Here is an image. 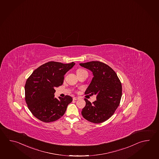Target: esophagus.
<instances>
[{"mask_svg": "<svg viewBox=\"0 0 159 159\" xmlns=\"http://www.w3.org/2000/svg\"><path fill=\"white\" fill-rule=\"evenodd\" d=\"M80 98L79 97H75L73 98V100H79Z\"/></svg>", "mask_w": 159, "mask_h": 159, "instance_id": "esophagus-1", "label": "esophagus"}]
</instances>
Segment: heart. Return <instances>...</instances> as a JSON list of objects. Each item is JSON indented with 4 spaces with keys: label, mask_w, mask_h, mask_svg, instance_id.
Segmentation results:
<instances>
[{
    "label": "heart",
    "mask_w": 159,
    "mask_h": 159,
    "mask_svg": "<svg viewBox=\"0 0 159 159\" xmlns=\"http://www.w3.org/2000/svg\"><path fill=\"white\" fill-rule=\"evenodd\" d=\"M84 71H85L84 70H83V69H78V70H77V71H76V74H79L81 73V72Z\"/></svg>",
    "instance_id": "b5f03b06"
}]
</instances>
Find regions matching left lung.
<instances>
[{
	"mask_svg": "<svg viewBox=\"0 0 159 159\" xmlns=\"http://www.w3.org/2000/svg\"><path fill=\"white\" fill-rule=\"evenodd\" d=\"M80 65L93 72L94 77L85 94H96L92 103L87 98L81 114L85 120L94 123L104 122L111 117L120 104L122 88L117 74L108 65L92 61Z\"/></svg>",
	"mask_w": 159,
	"mask_h": 159,
	"instance_id": "left-lung-1",
	"label": "left lung"
}]
</instances>
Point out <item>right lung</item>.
Here are the masks:
<instances>
[{"label": "right lung", "mask_w": 159, "mask_h": 159, "mask_svg": "<svg viewBox=\"0 0 159 159\" xmlns=\"http://www.w3.org/2000/svg\"><path fill=\"white\" fill-rule=\"evenodd\" d=\"M74 62L46 63L36 69L26 80L25 99L29 110L37 119L49 123L58 120L64 115L72 98L54 97L55 87L62 85L64 75L74 66Z\"/></svg>", "instance_id": "add662e5"}]
</instances>
